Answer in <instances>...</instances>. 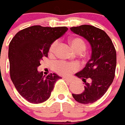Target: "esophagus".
<instances>
[{
	"label": "esophagus",
	"mask_w": 125,
	"mask_h": 125,
	"mask_svg": "<svg viewBox=\"0 0 125 125\" xmlns=\"http://www.w3.org/2000/svg\"><path fill=\"white\" fill-rule=\"evenodd\" d=\"M63 80H65V81H67L68 83H71L72 81V79L68 77H63Z\"/></svg>",
	"instance_id": "1"
}]
</instances>
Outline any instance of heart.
<instances>
[{
    "instance_id": "b5f03b06",
    "label": "heart",
    "mask_w": 125,
    "mask_h": 125,
    "mask_svg": "<svg viewBox=\"0 0 125 125\" xmlns=\"http://www.w3.org/2000/svg\"><path fill=\"white\" fill-rule=\"evenodd\" d=\"M69 42L71 45L72 49L76 52V53H81L83 52L84 49H86V44L82 38L79 37H71L69 39ZM58 45V42L55 41L53 42L50 48H49V53H53L55 51ZM55 71L57 73L60 74L61 75L63 76H68L71 74L72 72L75 71L76 70H77V65L70 63L67 62H58L55 65Z\"/></svg>"
}]
</instances>
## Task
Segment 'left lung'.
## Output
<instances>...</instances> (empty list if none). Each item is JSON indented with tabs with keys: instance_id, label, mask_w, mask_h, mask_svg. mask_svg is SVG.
<instances>
[{
	"instance_id": "8db88e82",
	"label": "left lung",
	"mask_w": 125,
	"mask_h": 125,
	"mask_svg": "<svg viewBox=\"0 0 125 125\" xmlns=\"http://www.w3.org/2000/svg\"><path fill=\"white\" fill-rule=\"evenodd\" d=\"M70 30L85 38L91 47V59L85 67L75 74L84 82V89L72 96L81 104H92L105 94L113 82L116 52L110 38L102 30L90 25L72 27Z\"/></svg>"
}]
</instances>
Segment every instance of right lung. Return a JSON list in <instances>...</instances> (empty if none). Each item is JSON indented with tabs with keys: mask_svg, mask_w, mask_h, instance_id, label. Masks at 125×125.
<instances>
[{
	"mask_svg": "<svg viewBox=\"0 0 125 125\" xmlns=\"http://www.w3.org/2000/svg\"><path fill=\"white\" fill-rule=\"evenodd\" d=\"M68 30L64 26H33L20 30L10 42L8 56L11 79L28 102L41 104L47 101L55 83L61 78L55 73L45 77L37 68L42 58L48 56L51 44Z\"/></svg>",
	"mask_w": 125,
	"mask_h": 125,
	"instance_id": "add662e5",
	"label": "right lung"
}]
</instances>
